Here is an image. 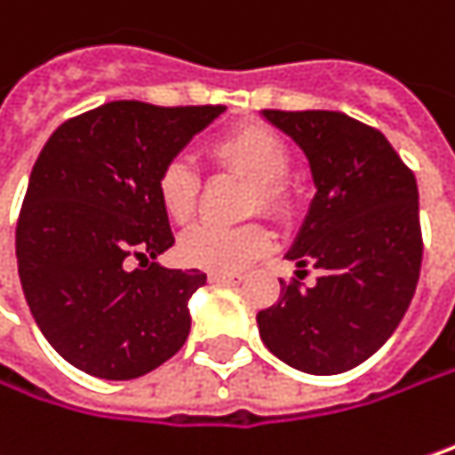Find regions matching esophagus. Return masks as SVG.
<instances>
[{
    "instance_id": "esophagus-1",
    "label": "esophagus",
    "mask_w": 455,
    "mask_h": 455,
    "mask_svg": "<svg viewBox=\"0 0 455 455\" xmlns=\"http://www.w3.org/2000/svg\"><path fill=\"white\" fill-rule=\"evenodd\" d=\"M208 281L211 283H239L242 281V273H216V270H211L208 273Z\"/></svg>"
}]
</instances>
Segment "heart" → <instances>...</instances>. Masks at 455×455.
I'll return each mask as SVG.
<instances>
[{"label": "heart", "instance_id": "b5f03b06", "mask_svg": "<svg viewBox=\"0 0 455 455\" xmlns=\"http://www.w3.org/2000/svg\"><path fill=\"white\" fill-rule=\"evenodd\" d=\"M208 158L219 172L236 174L250 182L244 213H263L270 219H286L294 205V192L286 182L291 164L289 145L281 135L263 124H239L219 135L208 145ZM158 205L166 219L177 227H187L195 219L200 200V177L185 161H169L156 182ZM273 244V236L263 224L221 228H192L180 242V258L185 266L216 273H239Z\"/></svg>", "mask_w": 455, "mask_h": 455}]
</instances>
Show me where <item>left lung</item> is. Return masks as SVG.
<instances>
[{
    "label": "left lung",
    "mask_w": 455,
    "mask_h": 455,
    "mask_svg": "<svg viewBox=\"0 0 455 455\" xmlns=\"http://www.w3.org/2000/svg\"><path fill=\"white\" fill-rule=\"evenodd\" d=\"M263 116L310 161L317 192L286 258L317 281H281L278 302L258 312L260 339L302 372L339 375L380 349L409 310L422 268L417 180L380 130L341 111Z\"/></svg>",
    "instance_id": "left-lung-1"
}]
</instances>
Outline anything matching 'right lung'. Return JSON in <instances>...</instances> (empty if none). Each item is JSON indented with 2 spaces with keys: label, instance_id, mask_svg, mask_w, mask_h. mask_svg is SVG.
<instances>
[{
  "label": "right lung",
  "instance_id": "obj_1",
  "mask_svg": "<svg viewBox=\"0 0 455 455\" xmlns=\"http://www.w3.org/2000/svg\"><path fill=\"white\" fill-rule=\"evenodd\" d=\"M227 106L111 101L46 140L22 200L15 252L28 307L72 367L132 380L189 336L200 270L156 263L174 244L156 182Z\"/></svg>",
  "mask_w": 455,
  "mask_h": 455
}]
</instances>
